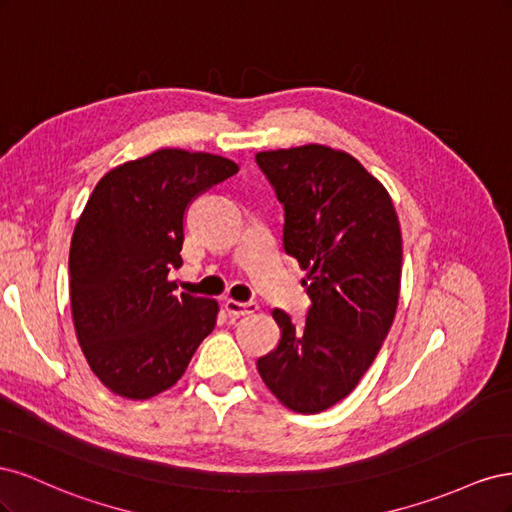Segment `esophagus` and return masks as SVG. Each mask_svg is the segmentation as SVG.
<instances>
[{"label":"esophagus","mask_w":512,"mask_h":512,"mask_svg":"<svg viewBox=\"0 0 512 512\" xmlns=\"http://www.w3.org/2000/svg\"><path fill=\"white\" fill-rule=\"evenodd\" d=\"M224 307H226V312H228L230 316H247V314H254L256 309H258V305H256L254 301H250V303H239V301H235V299H226V301H224Z\"/></svg>","instance_id":"obj_1"}]
</instances>
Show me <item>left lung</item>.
Returning a JSON list of instances; mask_svg holds the SVG:
<instances>
[{"mask_svg": "<svg viewBox=\"0 0 512 512\" xmlns=\"http://www.w3.org/2000/svg\"><path fill=\"white\" fill-rule=\"evenodd\" d=\"M256 164L284 205V250L305 271L312 305L301 324L273 309L280 344L258 374L294 412L348 397L393 324L401 230L393 200L350 153L324 145L260 151Z\"/></svg>", "mask_w": 512, "mask_h": 512, "instance_id": "1", "label": "left lung"}]
</instances>
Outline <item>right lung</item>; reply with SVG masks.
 Segmentation results:
<instances>
[{
  "label": "right lung",
  "instance_id": "right-lung-1",
  "mask_svg": "<svg viewBox=\"0 0 512 512\" xmlns=\"http://www.w3.org/2000/svg\"><path fill=\"white\" fill-rule=\"evenodd\" d=\"M239 166L203 151L158 149L106 173L70 243V303L91 371L113 393L149 399L170 389L213 331L220 307L168 280L181 267L192 200Z\"/></svg>",
  "mask_w": 512,
  "mask_h": 512
}]
</instances>
